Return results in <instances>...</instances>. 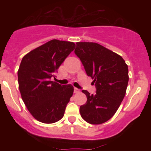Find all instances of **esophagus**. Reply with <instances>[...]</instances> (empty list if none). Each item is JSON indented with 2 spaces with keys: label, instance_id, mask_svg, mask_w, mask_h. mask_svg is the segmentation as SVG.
<instances>
[{
  "label": "esophagus",
  "instance_id": "obj_1",
  "mask_svg": "<svg viewBox=\"0 0 151 151\" xmlns=\"http://www.w3.org/2000/svg\"><path fill=\"white\" fill-rule=\"evenodd\" d=\"M79 92H80L79 89H78L77 88H74V93L77 94V93H79Z\"/></svg>",
  "mask_w": 151,
  "mask_h": 151
}]
</instances>
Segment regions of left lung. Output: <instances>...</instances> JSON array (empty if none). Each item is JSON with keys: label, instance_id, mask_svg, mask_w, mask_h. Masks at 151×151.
<instances>
[{"label": "left lung", "instance_id": "obj_1", "mask_svg": "<svg viewBox=\"0 0 151 151\" xmlns=\"http://www.w3.org/2000/svg\"><path fill=\"white\" fill-rule=\"evenodd\" d=\"M75 54L96 87L95 94L82 90L87 101L80 106L81 116L93 125L104 123L113 116L125 95L127 64L121 56L94 42H77Z\"/></svg>", "mask_w": 151, "mask_h": 151}]
</instances>
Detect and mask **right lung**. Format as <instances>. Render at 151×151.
Returning a JSON list of instances; mask_svg holds the SVG:
<instances>
[{"instance_id":"add662e5","label":"right lung","mask_w":151,"mask_h":151,"mask_svg":"<svg viewBox=\"0 0 151 151\" xmlns=\"http://www.w3.org/2000/svg\"><path fill=\"white\" fill-rule=\"evenodd\" d=\"M75 47L73 42L51 40L28 53L21 61L18 70L21 97L29 113L39 122L54 123L63 116L74 88L50 78Z\"/></svg>"}]
</instances>
